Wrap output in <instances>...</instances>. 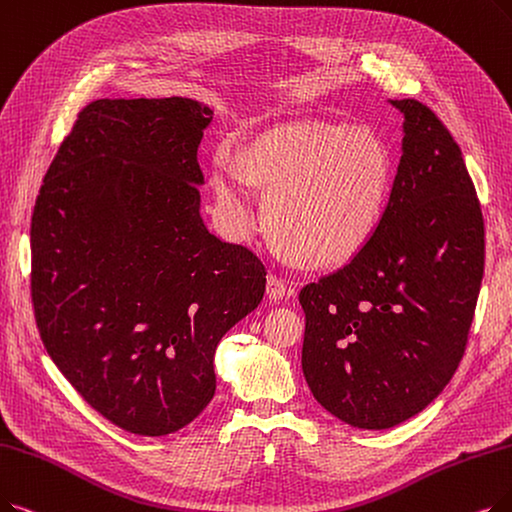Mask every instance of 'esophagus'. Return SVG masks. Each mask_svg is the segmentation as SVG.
Instances as JSON below:
<instances>
[{
	"label": "esophagus",
	"mask_w": 512,
	"mask_h": 512,
	"mask_svg": "<svg viewBox=\"0 0 512 512\" xmlns=\"http://www.w3.org/2000/svg\"><path fill=\"white\" fill-rule=\"evenodd\" d=\"M267 296L273 302H277L279 298L285 296V283L277 275H269V279H267Z\"/></svg>",
	"instance_id": "esophagus-1"
}]
</instances>
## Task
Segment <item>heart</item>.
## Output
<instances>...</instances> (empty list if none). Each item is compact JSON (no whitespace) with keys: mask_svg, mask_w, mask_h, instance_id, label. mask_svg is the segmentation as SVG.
Masks as SVG:
<instances>
[{"mask_svg":"<svg viewBox=\"0 0 512 512\" xmlns=\"http://www.w3.org/2000/svg\"><path fill=\"white\" fill-rule=\"evenodd\" d=\"M245 182L267 193L264 218L279 248L306 267H334L357 256L380 227L393 166L372 130L298 119L245 142L235 161H214L218 212L233 233L256 224Z\"/></svg>","mask_w":512,"mask_h":512,"instance_id":"1","label":"heart"}]
</instances>
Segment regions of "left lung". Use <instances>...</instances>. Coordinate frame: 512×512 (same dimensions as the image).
Segmentation results:
<instances>
[{"label": "left lung", "mask_w": 512, "mask_h": 512, "mask_svg": "<svg viewBox=\"0 0 512 512\" xmlns=\"http://www.w3.org/2000/svg\"><path fill=\"white\" fill-rule=\"evenodd\" d=\"M391 102L405 136L380 227L351 262L298 294L313 397L372 431L416 416L452 380L485 262L481 203L458 142L422 102Z\"/></svg>", "instance_id": "left-lung-1"}]
</instances>
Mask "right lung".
<instances>
[{"label":"right lung","mask_w":512,"mask_h":512,"mask_svg":"<svg viewBox=\"0 0 512 512\" xmlns=\"http://www.w3.org/2000/svg\"><path fill=\"white\" fill-rule=\"evenodd\" d=\"M212 115L178 96L90 102L33 208L39 336L75 391L134 435L176 433L206 410L216 346L267 288L260 258L199 216Z\"/></svg>","instance_id":"right-lung-1"}]
</instances>
